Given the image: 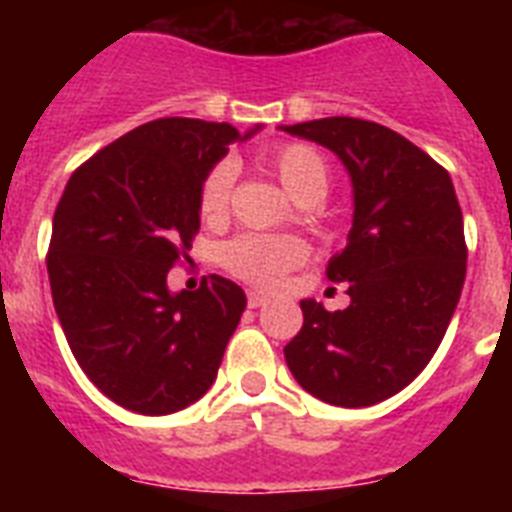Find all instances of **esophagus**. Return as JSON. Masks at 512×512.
<instances>
[{
  "mask_svg": "<svg viewBox=\"0 0 512 512\" xmlns=\"http://www.w3.org/2000/svg\"><path fill=\"white\" fill-rule=\"evenodd\" d=\"M247 303H249V308H263V305L268 303V297L260 295V292H249Z\"/></svg>",
  "mask_w": 512,
  "mask_h": 512,
  "instance_id": "34e87169",
  "label": "esophagus"
}]
</instances>
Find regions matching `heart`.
I'll return each mask as SVG.
<instances>
[{"mask_svg":"<svg viewBox=\"0 0 512 512\" xmlns=\"http://www.w3.org/2000/svg\"><path fill=\"white\" fill-rule=\"evenodd\" d=\"M265 162L276 172L284 191L295 201L324 199L329 188V164L313 146L284 143L265 156ZM236 167L233 162H217L204 175L199 188V212L204 220L215 223L228 212ZM305 260V244L295 236H255L244 233L220 249V263L236 279L263 289L279 287L284 276Z\"/></svg>","mask_w":512,"mask_h":512,"instance_id":"heart-1","label":"heart"}]
</instances>
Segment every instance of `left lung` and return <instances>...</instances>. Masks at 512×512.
I'll return each mask as SVG.
<instances>
[{
	"instance_id": "left-lung-1",
	"label": "left lung",
	"mask_w": 512,
	"mask_h": 512,
	"mask_svg": "<svg viewBox=\"0 0 512 512\" xmlns=\"http://www.w3.org/2000/svg\"><path fill=\"white\" fill-rule=\"evenodd\" d=\"M329 148L353 185L348 244L327 265L350 305L303 300L284 348L311 396L358 409L404 390L446 335L465 284V228L449 172L382 124L329 116L281 127Z\"/></svg>"
}]
</instances>
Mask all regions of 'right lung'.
Returning <instances> with one entry per match:
<instances>
[{"label": "right lung", "mask_w": 512, "mask_h": 512, "mask_svg": "<svg viewBox=\"0 0 512 512\" xmlns=\"http://www.w3.org/2000/svg\"><path fill=\"white\" fill-rule=\"evenodd\" d=\"M257 130L180 116L140 124L60 196L47 252L55 313L84 374L130 412H180L215 382L247 295L215 273L196 292H170L167 273L199 231L204 175Z\"/></svg>", "instance_id": "right-lung-1"}]
</instances>
